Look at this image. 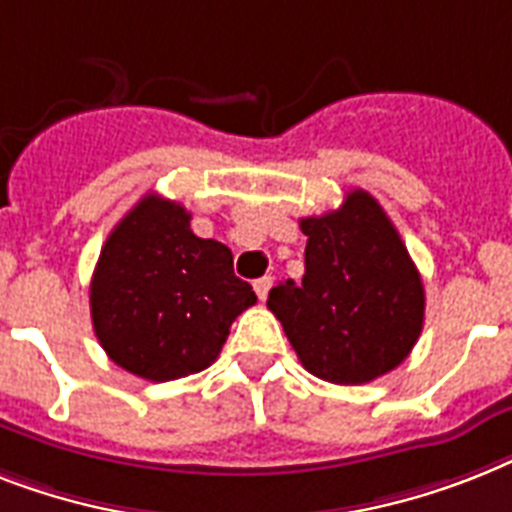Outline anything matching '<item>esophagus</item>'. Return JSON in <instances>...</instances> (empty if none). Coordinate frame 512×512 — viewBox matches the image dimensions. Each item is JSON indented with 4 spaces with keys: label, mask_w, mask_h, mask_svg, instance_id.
Returning a JSON list of instances; mask_svg holds the SVG:
<instances>
[{
    "label": "esophagus",
    "mask_w": 512,
    "mask_h": 512,
    "mask_svg": "<svg viewBox=\"0 0 512 512\" xmlns=\"http://www.w3.org/2000/svg\"><path fill=\"white\" fill-rule=\"evenodd\" d=\"M270 286H273V278L270 276H263L255 281V292H257V299H260V302H265V299H268Z\"/></svg>",
    "instance_id": "esophagus-1"
}]
</instances>
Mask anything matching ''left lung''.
<instances>
[{"label":"left lung","mask_w":512,"mask_h":512,"mask_svg":"<svg viewBox=\"0 0 512 512\" xmlns=\"http://www.w3.org/2000/svg\"><path fill=\"white\" fill-rule=\"evenodd\" d=\"M305 276L270 289L268 307L299 363L331 384H368L410 355L423 328L421 273L384 207L363 189L334 213L299 220Z\"/></svg>","instance_id":"1"}]
</instances>
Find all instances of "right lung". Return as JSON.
I'll return each mask as SVG.
<instances>
[{
	"label": "right lung",
	"mask_w": 512,
	"mask_h": 512,
	"mask_svg": "<svg viewBox=\"0 0 512 512\" xmlns=\"http://www.w3.org/2000/svg\"><path fill=\"white\" fill-rule=\"evenodd\" d=\"M184 205L147 194L120 220L91 276V323L123 371L173 381L205 371L257 302L226 244L199 239Z\"/></svg>",
	"instance_id": "right-lung-1"
}]
</instances>
